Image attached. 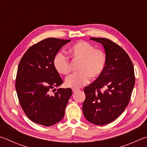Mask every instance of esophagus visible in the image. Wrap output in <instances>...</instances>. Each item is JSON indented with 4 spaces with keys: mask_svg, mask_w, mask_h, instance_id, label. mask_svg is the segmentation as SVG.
I'll return each instance as SVG.
<instances>
[{
    "mask_svg": "<svg viewBox=\"0 0 147 147\" xmlns=\"http://www.w3.org/2000/svg\"><path fill=\"white\" fill-rule=\"evenodd\" d=\"M72 91H73V93H76L77 91H78V89H72Z\"/></svg>",
    "mask_w": 147,
    "mask_h": 147,
    "instance_id": "obj_1",
    "label": "esophagus"
}]
</instances>
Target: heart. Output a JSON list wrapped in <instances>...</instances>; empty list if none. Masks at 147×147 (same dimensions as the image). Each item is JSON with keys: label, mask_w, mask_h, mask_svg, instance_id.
Returning a JSON list of instances; mask_svg holds the SVG:
<instances>
[{"label": "heart", "mask_w": 147, "mask_h": 147, "mask_svg": "<svg viewBox=\"0 0 147 147\" xmlns=\"http://www.w3.org/2000/svg\"><path fill=\"white\" fill-rule=\"evenodd\" d=\"M69 53L74 59L80 60L78 73L72 74L65 80V86L78 89L89 82L90 76L96 78L105 69L107 58L105 53L100 49H95L88 42L80 41L70 47ZM53 65L58 73L67 74L70 71V64L67 56L59 52L53 58Z\"/></svg>", "instance_id": "1"}]
</instances>
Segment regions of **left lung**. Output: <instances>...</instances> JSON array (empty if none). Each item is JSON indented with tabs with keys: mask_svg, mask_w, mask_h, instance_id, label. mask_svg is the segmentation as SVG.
<instances>
[{
	"mask_svg": "<svg viewBox=\"0 0 147 147\" xmlns=\"http://www.w3.org/2000/svg\"><path fill=\"white\" fill-rule=\"evenodd\" d=\"M102 45L107 58L103 73L84 91V115L96 125L110 123L121 115L130 100L135 75L128 54L114 42L106 38H91Z\"/></svg>",
	"mask_w": 147,
	"mask_h": 147,
	"instance_id": "1",
	"label": "left lung"
}]
</instances>
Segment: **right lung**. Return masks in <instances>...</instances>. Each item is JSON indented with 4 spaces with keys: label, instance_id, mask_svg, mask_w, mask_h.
Listing matches in <instances>:
<instances>
[{
    "label": "right lung",
    "instance_id": "1",
    "mask_svg": "<svg viewBox=\"0 0 147 147\" xmlns=\"http://www.w3.org/2000/svg\"><path fill=\"white\" fill-rule=\"evenodd\" d=\"M71 39L47 38L27 50L19 62L16 89L19 103L32 121L50 126L60 121L72 95L71 88H59L54 95L49 90L63 84L53 65V58Z\"/></svg>",
    "mask_w": 147,
    "mask_h": 147
}]
</instances>
